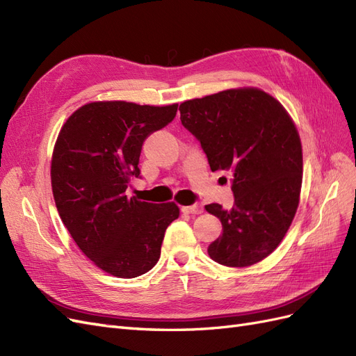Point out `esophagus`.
Here are the masks:
<instances>
[{
	"label": "esophagus",
	"mask_w": 356,
	"mask_h": 356,
	"mask_svg": "<svg viewBox=\"0 0 356 356\" xmlns=\"http://www.w3.org/2000/svg\"><path fill=\"white\" fill-rule=\"evenodd\" d=\"M182 212H186V213H202L203 212V207L200 203H195V204H191V207H182Z\"/></svg>",
	"instance_id": "obj_1"
}]
</instances>
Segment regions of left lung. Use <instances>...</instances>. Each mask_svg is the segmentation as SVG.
Masks as SVG:
<instances>
[{
	"mask_svg": "<svg viewBox=\"0 0 356 356\" xmlns=\"http://www.w3.org/2000/svg\"><path fill=\"white\" fill-rule=\"evenodd\" d=\"M179 113L211 170L233 175V208L204 207L222 224L209 257L229 267L261 261L282 242L298 207L303 153L293 120L281 102L254 88L186 101Z\"/></svg>",
	"mask_w": 356,
	"mask_h": 356,
	"instance_id": "8db88e82",
	"label": "left lung"
}]
</instances>
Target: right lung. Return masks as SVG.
I'll list each match as a JSON object with an SVG mask.
<instances>
[{
    "mask_svg": "<svg viewBox=\"0 0 356 356\" xmlns=\"http://www.w3.org/2000/svg\"><path fill=\"white\" fill-rule=\"evenodd\" d=\"M166 106L104 101L83 105L62 126L51 157V190L62 222L84 255L117 277L147 273L160 258L174 202L127 197L145 139L174 120Z\"/></svg>",
    "mask_w": 356,
    "mask_h": 356,
    "instance_id": "obj_1",
    "label": "right lung"
}]
</instances>
